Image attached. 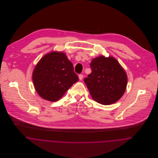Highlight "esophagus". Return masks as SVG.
<instances>
[{
  "label": "esophagus",
  "mask_w": 158,
  "mask_h": 158,
  "mask_svg": "<svg viewBox=\"0 0 158 158\" xmlns=\"http://www.w3.org/2000/svg\"><path fill=\"white\" fill-rule=\"evenodd\" d=\"M79 80H82L83 79V75H81V74L79 75Z\"/></svg>",
  "instance_id": "obj_1"
}]
</instances>
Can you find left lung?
I'll return each mask as SVG.
<instances>
[{
  "label": "left lung",
  "mask_w": 158,
  "mask_h": 158,
  "mask_svg": "<svg viewBox=\"0 0 158 158\" xmlns=\"http://www.w3.org/2000/svg\"><path fill=\"white\" fill-rule=\"evenodd\" d=\"M90 66L92 72L84 82L92 98L103 105L119 100L126 89L127 76L118 61L101 56L92 60Z\"/></svg>",
  "instance_id": "1"
}]
</instances>
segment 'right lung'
<instances>
[{
	"mask_svg": "<svg viewBox=\"0 0 158 158\" xmlns=\"http://www.w3.org/2000/svg\"><path fill=\"white\" fill-rule=\"evenodd\" d=\"M34 87L41 98L55 102L79 81L64 53L53 52L41 59L32 73Z\"/></svg>",
	"mask_w": 158,
	"mask_h": 158,
	"instance_id": "add662e5",
	"label": "right lung"
}]
</instances>
